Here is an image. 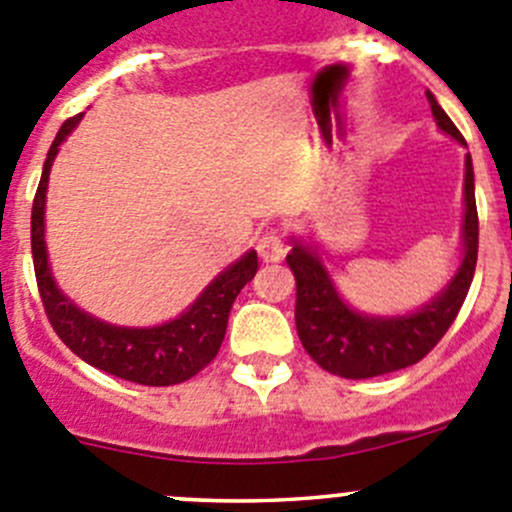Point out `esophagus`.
Returning <instances> with one entry per match:
<instances>
[{
    "instance_id": "esophagus-1",
    "label": "esophagus",
    "mask_w": 512,
    "mask_h": 512,
    "mask_svg": "<svg viewBox=\"0 0 512 512\" xmlns=\"http://www.w3.org/2000/svg\"><path fill=\"white\" fill-rule=\"evenodd\" d=\"M256 251L261 253V259L264 261H281L286 253L284 236H281L279 231H266L264 236H259V241H256Z\"/></svg>"
}]
</instances>
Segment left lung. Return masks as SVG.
Listing matches in <instances>:
<instances>
[{
  "instance_id": "left-lung-1",
  "label": "left lung",
  "mask_w": 512,
  "mask_h": 512,
  "mask_svg": "<svg viewBox=\"0 0 512 512\" xmlns=\"http://www.w3.org/2000/svg\"><path fill=\"white\" fill-rule=\"evenodd\" d=\"M437 128L465 145L460 130L437 105L435 95L427 92ZM478 206H475V175L470 153L465 158V221L462 243L465 256L450 284L430 304L407 316H367L357 314L342 301L326 274L324 264L304 243L294 241L286 256L296 279V332L306 354L326 369L344 379H369L379 374L397 372L425 359L437 347L455 321L467 291H470L475 264H478Z\"/></svg>"
}]
</instances>
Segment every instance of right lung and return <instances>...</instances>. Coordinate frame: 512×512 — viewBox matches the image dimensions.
<instances>
[{"label": "right lung", "instance_id": "1", "mask_svg": "<svg viewBox=\"0 0 512 512\" xmlns=\"http://www.w3.org/2000/svg\"><path fill=\"white\" fill-rule=\"evenodd\" d=\"M80 118L82 115H75L62 123L55 143L50 145L32 203V261L47 319L57 337L77 357L102 372L135 384H145V387H170V384L186 382L216 359L223 337H226L228 311L243 286L259 269V256L256 251H248L206 286V291L198 296L191 309L183 311L178 319L150 326V329L105 324V321L92 319L90 314L77 309L57 289L50 264H47L45 193L57 150H60L62 140L77 128Z\"/></svg>", "mask_w": 512, "mask_h": 512}]
</instances>
